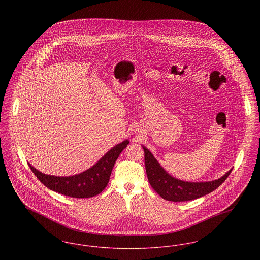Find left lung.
<instances>
[{"mask_svg": "<svg viewBox=\"0 0 260 260\" xmlns=\"http://www.w3.org/2000/svg\"><path fill=\"white\" fill-rule=\"evenodd\" d=\"M144 149L145 169L149 183L161 198L172 202H185L203 197L214 191L229 176V171L221 178L209 182H187L176 179L167 173L148 149Z\"/></svg>", "mask_w": 260, "mask_h": 260, "instance_id": "8db88e82", "label": "left lung"}]
</instances>
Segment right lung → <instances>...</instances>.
<instances>
[{"label": "right lung", "instance_id": "obj_1", "mask_svg": "<svg viewBox=\"0 0 260 260\" xmlns=\"http://www.w3.org/2000/svg\"><path fill=\"white\" fill-rule=\"evenodd\" d=\"M128 140L114 146L93 167L73 176H53L40 173L29 165L38 179L50 190L72 198H90L99 195L108 184L113 167Z\"/></svg>", "mask_w": 260, "mask_h": 260}]
</instances>
